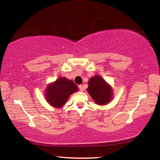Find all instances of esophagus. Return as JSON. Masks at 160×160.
I'll return each mask as SVG.
<instances>
[{"instance_id": "esophagus-1", "label": "esophagus", "mask_w": 160, "mask_h": 160, "mask_svg": "<svg viewBox=\"0 0 160 160\" xmlns=\"http://www.w3.org/2000/svg\"><path fill=\"white\" fill-rule=\"evenodd\" d=\"M79 88H80V90L81 92H82V91L84 90V88H83V86H82V85H79Z\"/></svg>"}]
</instances>
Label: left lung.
I'll use <instances>...</instances> for the list:
<instances>
[{"label":"left lung","instance_id":"obj_1","mask_svg":"<svg viewBox=\"0 0 160 160\" xmlns=\"http://www.w3.org/2000/svg\"><path fill=\"white\" fill-rule=\"evenodd\" d=\"M87 91L97 104L106 105L113 99V89L104 78L99 75L92 77L88 81Z\"/></svg>","mask_w":160,"mask_h":160}]
</instances>
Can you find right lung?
<instances>
[{"label":"right lung","mask_w":160,"mask_h":160,"mask_svg":"<svg viewBox=\"0 0 160 160\" xmlns=\"http://www.w3.org/2000/svg\"><path fill=\"white\" fill-rule=\"evenodd\" d=\"M78 90V87L71 80L61 77L47 86L44 97L47 102L54 108H61L69 97Z\"/></svg>","instance_id":"1"}]
</instances>
